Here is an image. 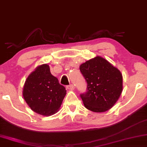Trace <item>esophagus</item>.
I'll list each match as a JSON object with an SVG mask.
<instances>
[{
	"instance_id": "34e87169",
	"label": "esophagus",
	"mask_w": 147,
	"mask_h": 147,
	"mask_svg": "<svg viewBox=\"0 0 147 147\" xmlns=\"http://www.w3.org/2000/svg\"><path fill=\"white\" fill-rule=\"evenodd\" d=\"M66 88L68 90H74L75 86H74L73 84H70V85H68V86H66Z\"/></svg>"
}]
</instances>
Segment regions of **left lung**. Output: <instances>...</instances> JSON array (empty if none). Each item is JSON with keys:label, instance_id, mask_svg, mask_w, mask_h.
<instances>
[{"label": "left lung", "instance_id": "8db88e82", "mask_svg": "<svg viewBox=\"0 0 147 147\" xmlns=\"http://www.w3.org/2000/svg\"><path fill=\"white\" fill-rule=\"evenodd\" d=\"M79 69L87 84L86 92L80 94L85 107L94 112L112 108L123 90L121 72L100 57L86 61Z\"/></svg>", "mask_w": 147, "mask_h": 147}]
</instances>
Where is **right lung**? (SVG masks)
<instances>
[{
  "instance_id": "right-lung-1",
  "label": "right lung",
  "mask_w": 147,
  "mask_h": 147,
  "mask_svg": "<svg viewBox=\"0 0 147 147\" xmlns=\"http://www.w3.org/2000/svg\"><path fill=\"white\" fill-rule=\"evenodd\" d=\"M66 94V88L51 73L47 64L35 69L26 79L23 88V97L28 105L43 116L56 113Z\"/></svg>"
}]
</instances>
